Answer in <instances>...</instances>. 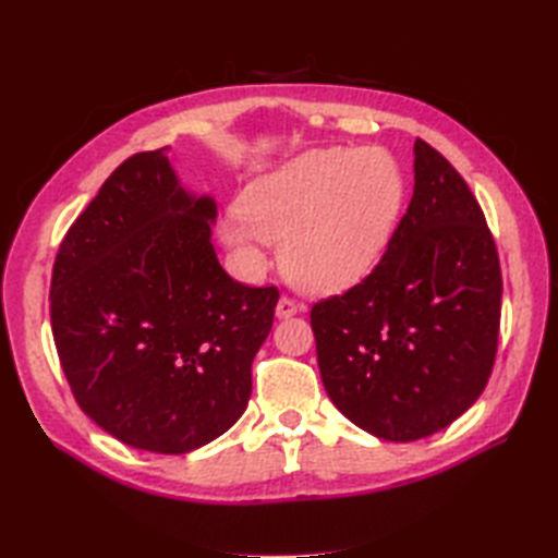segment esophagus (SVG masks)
I'll list each match as a JSON object with an SVG mask.
<instances>
[{
	"label": "esophagus",
	"instance_id": "34e87169",
	"mask_svg": "<svg viewBox=\"0 0 558 558\" xmlns=\"http://www.w3.org/2000/svg\"><path fill=\"white\" fill-rule=\"evenodd\" d=\"M302 310V304H298L294 300H290V298H280L278 300V304H276V316L278 318H290V316H294Z\"/></svg>",
	"mask_w": 558,
	"mask_h": 558
}]
</instances>
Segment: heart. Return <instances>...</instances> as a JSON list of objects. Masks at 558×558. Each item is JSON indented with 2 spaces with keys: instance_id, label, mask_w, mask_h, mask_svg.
I'll use <instances>...</instances> for the list:
<instances>
[{
  "instance_id": "obj_1",
  "label": "heart",
  "mask_w": 558,
  "mask_h": 558,
  "mask_svg": "<svg viewBox=\"0 0 558 558\" xmlns=\"http://www.w3.org/2000/svg\"><path fill=\"white\" fill-rule=\"evenodd\" d=\"M220 222V240L248 276L280 264L306 292H340L362 280L381 256L402 206V174L381 148L330 146L258 174Z\"/></svg>"
}]
</instances>
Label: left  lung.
Listing matches in <instances>:
<instances>
[{"mask_svg":"<svg viewBox=\"0 0 558 558\" xmlns=\"http://www.w3.org/2000/svg\"><path fill=\"white\" fill-rule=\"evenodd\" d=\"M501 266L465 180L414 141V192L378 266L312 310L333 405L376 438L417 441L456 422L489 381Z\"/></svg>","mask_w":558,"mask_h":558,"instance_id":"1","label":"left lung"}]
</instances>
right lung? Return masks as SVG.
Wrapping results in <instances>:
<instances>
[{
  "label": "right lung",
  "mask_w": 558,
  "mask_h": 558,
  "mask_svg": "<svg viewBox=\"0 0 558 558\" xmlns=\"http://www.w3.org/2000/svg\"><path fill=\"white\" fill-rule=\"evenodd\" d=\"M216 216V198L186 192L158 148L124 160L59 244V362L81 410L132 448L196 450L228 432L252 396L278 290L222 270Z\"/></svg>",
  "instance_id": "right-lung-1"
}]
</instances>
